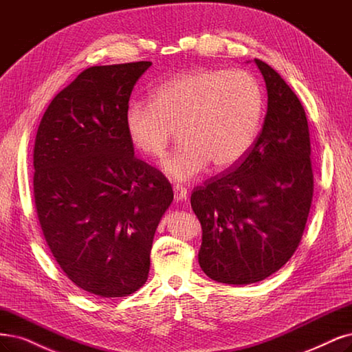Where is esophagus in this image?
<instances>
[{
  "mask_svg": "<svg viewBox=\"0 0 352 352\" xmlns=\"http://www.w3.org/2000/svg\"><path fill=\"white\" fill-rule=\"evenodd\" d=\"M186 195H188V190H186L184 186L176 185V186L173 188V198H175V202H180V201L186 199Z\"/></svg>",
  "mask_w": 352,
  "mask_h": 352,
  "instance_id": "1",
  "label": "esophagus"
}]
</instances>
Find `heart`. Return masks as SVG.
<instances>
[{"label": "heart", "mask_w": 352, "mask_h": 352, "mask_svg": "<svg viewBox=\"0 0 352 352\" xmlns=\"http://www.w3.org/2000/svg\"><path fill=\"white\" fill-rule=\"evenodd\" d=\"M263 91L243 69H193L168 78L151 93V104H131L125 126L135 147L160 159L175 131L184 145L163 162L164 173L188 182L212 162L215 168L237 164L261 131Z\"/></svg>", "instance_id": "b5f03b06"}]
</instances>
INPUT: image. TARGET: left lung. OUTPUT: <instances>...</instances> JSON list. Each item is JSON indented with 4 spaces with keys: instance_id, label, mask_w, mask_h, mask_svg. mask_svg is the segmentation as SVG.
I'll return each instance as SVG.
<instances>
[{
    "instance_id": "1",
    "label": "left lung",
    "mask_w": 352,
    "mask_h": 352,
    "mask_svg": "<svg viewBox=\"0 0 352 352\" xmlns=\"http://www.w3.org/2000/svg\"><path fill=\"white\" fill-rule=\"evenodd\" d=\"M268 109L250 151L227 173L193 189L202 227L201 270L211 280L248 285L265 280L296 252L313 198L306 112L278 72L254 59Z\"/></svg>"
}]
</instances>
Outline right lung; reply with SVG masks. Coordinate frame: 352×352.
Wrapping results in <instances>:
<instances>
[{"label":"right lung","mask_w":352,"mask_h":352,"mask_svg":"<svg viewBox=\"0 0 352 352\" xmlns=\"http://www.w3.org/2000/svg\"><path fill=\"white\" fill-rule=\"evenodd\" d=\"M150 60L90 67L59 91L41 120L33 190L46 243L69 280L104 298L148 278L154 233L173 201L166 177L138 160L128 102Z\"/></svg>","instance_id":"obj_1"}]
</instances>
